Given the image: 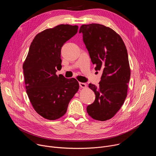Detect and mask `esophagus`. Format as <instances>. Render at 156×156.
<instances>
[{
	"mask_svg": "<svg viewBox=\"0 0 156 156\" xmlns=\"http://www.w3.org/2000/svg\"><path fill=\"white\" fill-rule=\"evenodd\" d=\"M79 84H80V86L81 87H83V88H85V87H86V86H87V84H86V83H81V82H80V83H79Z\"/></svg>",
	"mask_w": 156,
	"mask_h": 156,
	"instance_id": "esophagus-1",
	"label": "esophagus"
}]
</instances>
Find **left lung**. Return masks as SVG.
Returning a JSON list of instances; mask_svg holds the SVG:
<instances>
[{"instance_id": "1", "label": "left lung", "mask_w": 156, "mask_h": 156, "mask_svg": "<svg viewBox=\"0 0 156 156\" xmlns=\"http://www.w3.org/2000/svg\"><path fill=\"white\" fill-rule=\"evenodd\" d=\"M79 33L95 70L102 72L98 87L89 84L96 99L87 107V112L94 120L105 121L117 114L127 96L131 74L127 50L120 36L104 25H83Z\"/></svg>"}]
</instances>
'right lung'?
<instances>
[{
    "instance_id": "right-lung-1",
    "label": "right lung",
    "mask_w": 156,
    "mask_h": 156,
    "mask_svg": "<svg viewBox=\"0 0 156 156\" xmlns=\"http://www.w3.org/2000/svg\"><path fill=\"white\" fill-rule=\"evenodd\" d=\"M77 25H60L38 33L23 64L27 93L36 112L50 120L62 117L79 90L75 78L57 76L61 49L78 32Z\"/></svg>"
}]
</instances>
